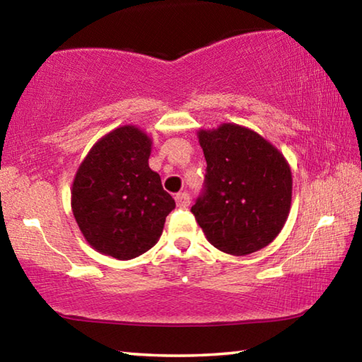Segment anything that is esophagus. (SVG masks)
<instances>
[{
	"instance_id": "34e87169",
	"label": "esophagus",
	"mask_w": 362,
	"mask_h": 362,
	"mask_svg": "<svg viewBox=\"0 0 362 362\" xmlns=\"http://www.w3.org/2000/svg\"><path fill=\"white\" fill-rule=\"evenodd\" d=\"M175 203H177V206L179 207H187L188 204H189V196H188V193H177L175 194Z\"/></svg>"
}]
</instances>
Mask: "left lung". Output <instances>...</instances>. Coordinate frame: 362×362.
<instances>
[{
    "label": "left lung",
    "mask_w": 362,
    "mask_h": 362,
    "mask_svg": "<svg viewBox=\"0 0 362 362\" xmlns=\"http://www.w3.org/2000/svg\"><path fill=\"white\" fill-rule=\"evenodd\" d=\"M198 139L207 163L206 192L192 212L207 241L231 255L267 247L291 212L287 159L259 132L235 122L199 129Z\"/></svg>",
    "instance_id": "left-lung-1"
}]
</instances>
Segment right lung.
I'll use <instances>...</instances> for the list:
<instances>
[{
    "mask_svg": "<svg viewBox=\"0 0 362 362\" xmlns=\"http://www.w3.org/2000/svg\"><path fill=\"white\" fill-rule=\"evenodd\" d=\"M151 137L124 124L93 145L71 185V211L84 240L97 252L131 260L161 238L175 201L148 166Z\"/></svg>",
    "mask_w": 362,
    "mask_h": 362,
    "instance_id": "add662e5",
    "label": "right lung"
}]
</instances>
